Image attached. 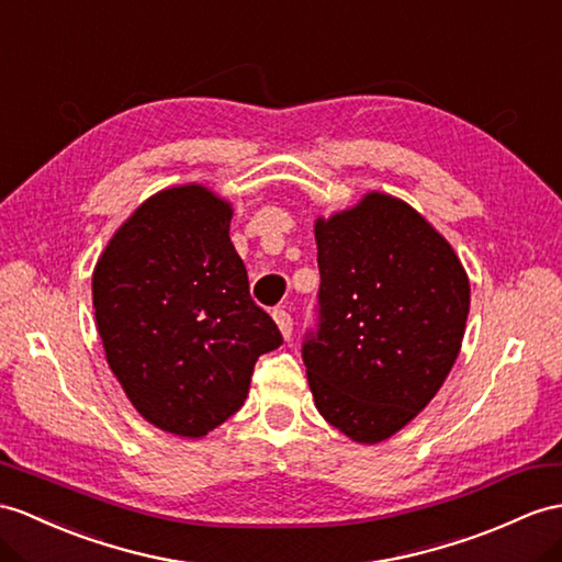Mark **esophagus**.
I'll return each instance as SVG.
<instances>
[{
	"label": "esophagus",
	"mask_w": 562,
	"mask_h": 562,
	"mask_svg": "<svg viewBox=\"0 0 562 562\" xmlns=\"http://www.w3.org/2000/svg\"><path fill=\"white\" fill-rule=\"evenodd\" d=\"M271 317H273V322H277L281 336H283L285 340H289V338L293 336V319H291V314L285 312L283 307H277V310L271 312Z\"/></svg>",
	"instance_id": "34e87169"
}]
</instances>
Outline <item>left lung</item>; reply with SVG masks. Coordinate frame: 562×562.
<instances>
[{
	"label": "left lung",
	"instance_id": "8db88e82",
	"mask_svg": "<svg viewBox=\"0 0 562 562\" xmlns=\"http://www.w3.org/2000/svg\"><path fill=\"white\" fill-rule=\"evenodd\" d=\"M319 328L303 344L319 415L355 443L398 434L456 364L470 279L415 207L372 190L314 222Z\"/></svg>",
	"mask_w": 562,
	"mask_h": 562
}]
</instances>
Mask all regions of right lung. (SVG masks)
Masks as SVG:
<instances>
[{"instance_id":"1","label":"right lung","mask_w":562,"mask_h":562,"mask_svg":"<svg viewBox=\"0 0 562 562\" xmlns=\"http://www.w3.org/2000/svg\"><path fill=\"white\" fill-rule=\"evenodd\" d=\"M231 216L207 186L164 188L119 226L92 271L109 367L133 407L181 439L236 415L257 358L283 344L252 303Z\"/></svg>"}]
</instances>
